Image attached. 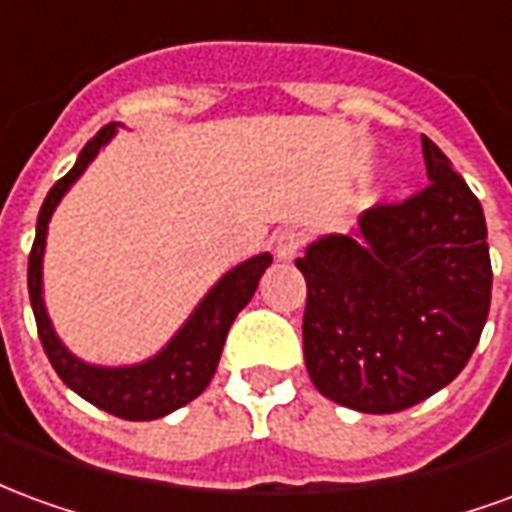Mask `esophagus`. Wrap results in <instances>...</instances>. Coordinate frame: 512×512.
Here are the masks:
<instances>
[{"mask_svg": "<svg viewBox=\"0 0 512 512\" xmlns=\"http://www.w3.org/2000/svg\"><path fill=\"white\" fill-rule=\"evenodd\" d=\"M301 246H304L301 233H296V230H285V233H279L277 238H274V255H277V260H282V263H288V260H293V257L299 255Z\"/></svg>", "mask_w": 512, "mask_h": 512, "instance_id": "obj_1", "label": "esophagus"}]
</instances>
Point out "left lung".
Masks as SVG:
<instances>
[{"label": "left lung", "instance_id": "obj_1", "mask_svg": "<svg viewBox=\"0 0 512 512\" xmlns=\"http://www.w3.org/2000/svg\"><path fill=\"white\" fill-rule=\"evenodd\" d=\"M428 186L321 235L296 266L307 279L304 362L323 397L362 414L422 403L461 373L491 307L483 205L422 136Z\"/></svg>", "mask_w": 512, "mask_h": 512}]
</instances>
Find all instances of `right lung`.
<instances>
[{
    "mask_svg": "<svg viewBox=\"0 0 512 512\" xmlns=\"http://www.w3.org/2000/svg\"><path fill=\"white\" fill-rule=\"evenodd\" d=\"M120 123H109L84 145V150L76 158L73 169L60 178L43 200V208L38 213V230H35V244L29 252V301L38 323L40 343L49 356L51 367L57 376L71 386L73 392L93 403L101 411H109L120 419H134V422H147L172 414L175 408L186 406L194 397L205 392L211 384L219 356H222L224 340L233 326L235 315L244 310L249 299L255 296L257 282L271 266V255H255L230 268L216 285H213L200 304L191 310L186 323L172 334L158 354H153L145 362L123 367L90 365L76 354H71L60 334L54 332V323L46 310L43 299V255H46V235H49V222L62 197L71 191L76 180L82 178L84 169L90 167L101 147L109 145V139L117 134Z\"/></svg>",
    "mask_w": 512,
    "mask_h": 512,
    "instance_id": "1",
    "label": "right lung"
}]
</instances>
